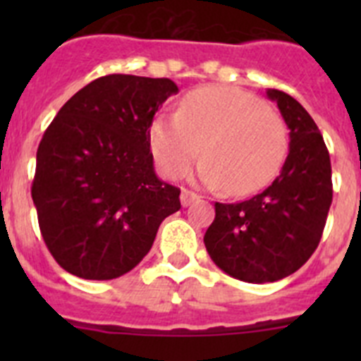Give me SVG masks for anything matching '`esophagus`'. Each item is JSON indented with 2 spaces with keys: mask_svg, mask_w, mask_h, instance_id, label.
<instances>
[{
  "mask_svg": "<svg viewBox=\"0 0 361 361\" xmlns=\"http://www.w3.org/2000/svg\"><path fill=\"white\" fill-rule=\"evenodd\" d=\"M199 199L200 197L190 190H183V193H180V202H183V206H190V204H193Z\"/></svg>",
  "mask_w": 361,
  "mask_h": 361,
  "instance_id": "1",
  "label": "esophagus"
}]
</instances>
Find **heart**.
Segmentation results:
<instances>
[{
  "label": "heart",
  "instance_id": "1",
  "mask_svg": "<svg viewBox=\"0 0 361 361\" xmlns=\"http://www.w3.org/2000/svg\"><path fill=\"white\" fill-rule=\"evenodd\" d=\"M149 148L166 177H183L199 157V177L224 186L229 195H250L266 186L288 153L282 116L255 95L219 86L191 92L175 117L149 126Z\"/></svg>",
  "mask_w": 361,
  "mask_h": 361
}]
</instances>
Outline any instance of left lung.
Here are the masks:
<instances>
[{"label":"left lung","instance_id":"obj_1","mask_svg":"<svg viewBox=\"0 0 361 361\" xmlns=\"http://www.w3.org/2000/svg\"><path fill=\"white\" fill-rule=\"evenodd\" d=\"M289 128V153L279 177L258 195L235 204L215 202V220L204 235L209 257L233 279L276 282L307 262L333 202L331 159L305 108L269 88Z\"/></svg>","mask_w":361,"mask_h":361}]
</instances>
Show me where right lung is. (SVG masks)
<instances>
[{
    "label": "right lung",
    "instance_id": "obj_1",
    "mask_svg": "<svg viewBox=\"0 0 361 361\" xmlns=\"http://www.w3.org/2000/svg\"><path fill=\"white\" fill-rule=\"evenodd\" d=\"M171 79L111 73L63 104L37 148L32 200L43 240L65 271L111 280L152 250L180 190L155 175L149 126Z\"/></svg>",
    "mask_w": 361,
    "mask_h": 361
}]
</instances>
